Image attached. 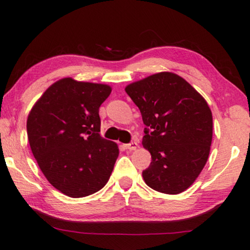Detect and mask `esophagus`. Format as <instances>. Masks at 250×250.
Instances as JSON below:
<instances>
[{"instance_id":"1","label":"esophagus","mask_w":250,"mask_h":250,"mask_svg":"<svg viewBox=\"0 0 250 250\" xmlns=\"http://www.w3.org/2000/svg\"><path fill=\"white\" fill-rule=\"evenodd\" d=\"M124 147L126 149H129V151H135V149L138 148V144H137V142H132V143H129V144H125Z\"/></svg>"}]
</instances>
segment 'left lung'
Returning a JSON list of instances; mask_svg holds the SVG:
<instances>
[{
  "mask_svg": "<svg viewBox=\"0 0 250 250\" xmlns=\"http://www.w3.org/2000/svg\"><path fill=\"white\" fill-rule=\"evenodd\" d=\"M125 91L146 125L142 144L152 162L142 173L145 183L167 194L186 191L209 157L212 113L208 103L186 79L170 71L129 83Z\"/></svg>",
  "mask_w": 250,
  "mask_h": 250,
  "instance_id": "left-lung-1",
  "label": "left lung"
}]
</instances>
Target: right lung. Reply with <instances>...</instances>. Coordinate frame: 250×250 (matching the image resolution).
Returning <instances> with one entry per match:
<instances>
[{
	"label": "right lung",
	"instance_id": "right-lung-1",
	"mask_svg": "<svg viewBox=\"0 0 250 250\" xmlns=\"http://www.w3.org/2000/svg\"><path fill=\"white\" fill-rule=\"evenodd\" d=\"M112 93L106 83L67 77L53 83L30 110L26 132L42 173L70 198L106 186L120 149L99 135V107Z\"/></svg>",
	"mask_w": 250,
	"mask_h": 250
}]
</instances>
